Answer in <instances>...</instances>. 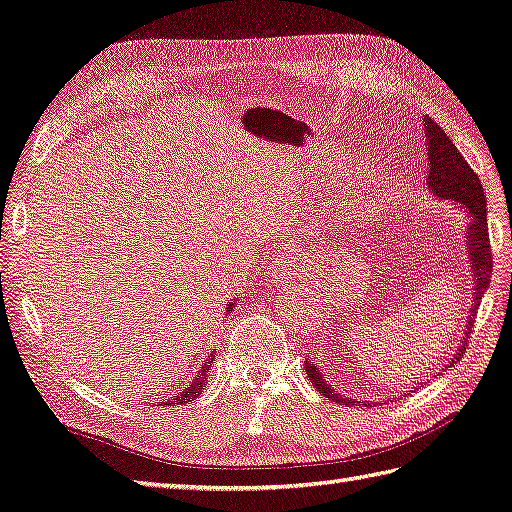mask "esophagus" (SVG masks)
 Returning <instances> with one entry per match:
<instances>
[{"label": "esophagus", "mask_w": 512, "mask_h": 512, "mask_svg": "<svg viewBox=\"0 0 512 512\" xmlns=\"http://www.w3.org/2000/svg\"><path fill=\"white\" fill-rule=\"evenodd\" d=\"M296 264H299V261L292 255L281 257V261H277L275 268H272V277H275V281H283L285 277L292 275V272H296V268H299Z\"/></svg>", "instance_id": "34e87169"}]
</instances>
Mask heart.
I'll return each instance as SVG.
<instances>
[{
  "label": "heart",
  "instance_id": "1",
  "mask_svg": "<svg viewBox=\"0 0 512 512\" xmlns=\"http://www.w3.org/2000/svg\"><path fill=\"white\" fill-rule=\"evenodd\" d=\"M344 154L342 152H325L320 150L312 154L310 161L299 163V168L292 174V183L303 192H329L334 189L338 180V224L342 229L353 227L366 220L377 207V187H375V170L368 161L353 163L351 168L342 173Z\"/></svg>",
  "mask_w": 512,
  "mask_h": 512
}]
</instances>
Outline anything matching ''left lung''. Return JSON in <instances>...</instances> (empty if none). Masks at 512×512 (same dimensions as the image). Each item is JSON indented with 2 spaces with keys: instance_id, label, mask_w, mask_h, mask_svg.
Returning <instances> with one entry per match:
<instances>
[{
  "instance_id": "8db88e82",
  "label": "left lung",
  "mask_w": 512,
  "mask_h": 512,
  "mask_svg": "<svg viewBox=\"0 0 512 512\" xmlns=\"http://www.w3.org/2000/svg\"><path fill=\"white\" fill-rule=\"evenodd\" d=\"M423 133H425V154H427V176H425L427 189H430L432 198L447 200L460 211H465V218H467L465 253L469 261L473 292L469 301L465 336H462L460 347L447 362V366H451L458 362V355L465 351V344L475 320V312H478L482 296L486 290H489V283H491L493 259H491V246H489V227H486V196H484L478 174L469 168L465 157H462L458 148L451 144V139L445 135V130L438 126L430 115L423 117ZM305 373L312 379L314 388H318L331 401L342 403V406H366L368 403L362 399L355 401L351 397H344L342 392H338L334 386H331L329 377H325L323 373V366L318 364L314 355H307L305 358ZM403 395H406V392H403Z\"/></svg>"
}]
</instances>
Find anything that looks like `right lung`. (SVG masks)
<instances>
[{"instance_id": "obj_1", "label": "right lung", "mask_w": 512, "mask_h": 512, "mask_svg": "<svg viewBox=\"0 0 512 512\" xmlns=\"http://www.w3.org/2000/svg\"><path fill=\"white\" fill-rule=\"evenodd\" d=\"M237 305H240V301H237V299H231V303L227 305V314H224V316H231V312H235V307H237ZM213 358H216V351H211V353L207 355L205 364L200 366V371L194 375L192 382H189L181 392H176V395H174V397H170V399H161L163 406H172V403H176V406H183V403H187V401H194L196 397H200L202 392H205V388H207Z\"/></svg>"}]
</instances>
